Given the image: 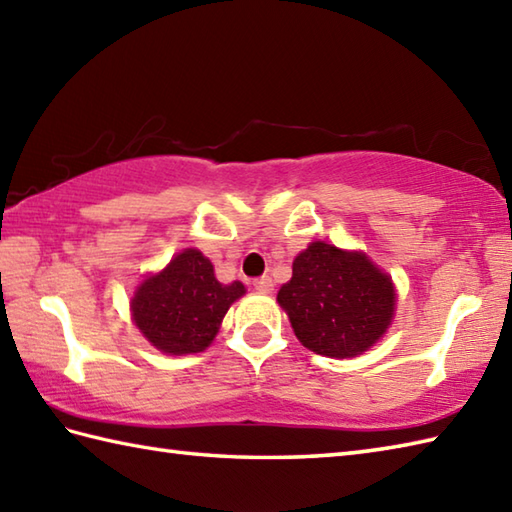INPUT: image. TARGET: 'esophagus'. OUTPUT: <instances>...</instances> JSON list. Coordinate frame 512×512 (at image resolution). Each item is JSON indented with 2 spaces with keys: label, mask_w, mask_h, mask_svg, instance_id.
<instances>
[{
  "label": "esophagus",
  "mask_w": 512,
  "mask_h": 512,
  "mask_svg": "<svg viewBox=\"0 0 512 512\" xmlns=\"http://www.w3.org/2000/svg\"><path fill=\"white\" fill-rule=\"evenodd\" d=\"M253 288L257 292H273L275 284H273V279H270V277H259V279L253 281Z\"/></svg>",
  "instance_id": "esophagus-1"
}]
</instances>
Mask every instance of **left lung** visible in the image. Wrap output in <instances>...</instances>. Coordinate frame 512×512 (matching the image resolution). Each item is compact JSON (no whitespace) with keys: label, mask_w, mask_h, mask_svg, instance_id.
Listing matches in <instances>:
<instances>
[{"label":"left lung","mask_w":512,"mask_h":512,"mask_svg":"<svg viewBox=\"0 0 512 512\" xmlns=\"http://www.w3.org/2000/svg\"><path fill=\"white\" fill-rule=\"evenodd\" d=\"M277 301L308 350L350 358L383 336L394 317L396 292L363 253L314 242L295 259Z\"/></svg>","instance_id":"left-lung-1"}]
</instances>
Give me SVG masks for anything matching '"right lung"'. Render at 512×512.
Listing matches in <instances>:
<instances>
[{"label":"right lung","mask_w":512,"mask_h":512,"mask_svg":"<svg viewBox=\"0 0 512 512\" xmlns=\"http://www.w3.org/2000/svg\"><path fill=\"white\" fill-rule=\"evenodd\" d=\"M244 295L239 281L220 284L200 250L187 248L143 281L132 301L138 330L167 354L202 352L215 339L228 306Z\"/></svg>","instance_id":"obj_1"}]
</instances>
